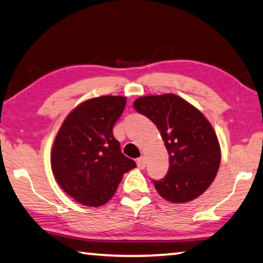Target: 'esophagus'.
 I'll return each instance as SVG.
<instances>
[{
	"mask_svg": "<svg viewBox=\"0 0 263 263\" xmlns=\"http://www.w3.org/2000/svg\"><path fill=\"white\" fill-rule=\"evenodd\" d=\"M137 165H138L139 169H144L145 165H146V160H145V157L142 156L137 159Z\"/></svg>",
	"mask_w": 263,
	"mask_h": 263,
	"instance_id": "esophagus-1",
	"label": "esophagus"
}]
</instances>
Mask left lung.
Wrapping results in <instances>:
<instances>
[{"label": "left lung", "instance_id": "8db88e82", "mask_svg": "<svg viewBox=\"0 0 263 263\" xmlns=\"http://www.w3.org/2000/svg\"><path fill=\"white\" fill-rule=\"evenodd\" d=\"M133 107L156 124L169 154L166 176L154 181L158 194L171 203H186L201 196L221 163V147L209 120L171 93L140 97Z\"/></svg>", "mask_w": 263, "mask_h": 263}]
</instances>
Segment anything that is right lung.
<instances>
[{
    "instance_id": "right-lung-1",
    "label": "right lung",
    "mask_w": 263,
    "mask_h": 263,
    "mask_svg": "<svg viewBox=\"0 0 263 263\" xmlns=\"http://www.w3.org/2000/svg\"><path fill=\"white\" fill-rule=\"evenodd\" d=\"M126 98L103 96L81 103L59 128L50 165L61 189L86 206H100L115 195L125 172L135 160L121 154L113 136Z\"/></svg>"
}]
</instances>
